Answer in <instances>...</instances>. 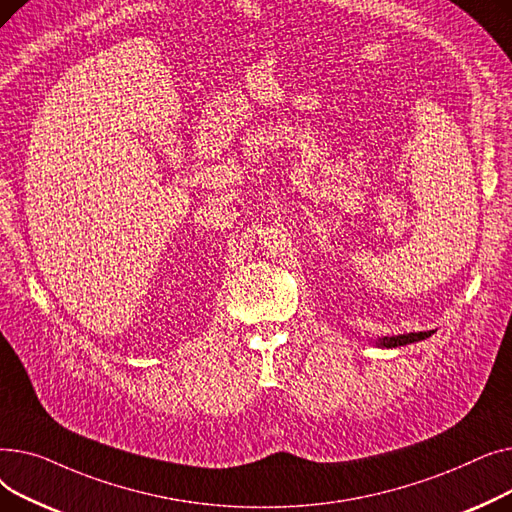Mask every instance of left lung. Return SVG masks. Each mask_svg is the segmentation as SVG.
I'll use <instances>...</instances> for the list:
<instances>
[{
	"label": "left lung",
	"instance_id": "left-lung-1",
	"mask_svg": "<svg viewBox=\"0 0 512 512\" xmlns=\"http://www.w3.org/2000/svg\"><path fill=\"white\" fill-rule=\"evenodd\" d=\"M434 334V330L429 332H411V334H398V336H384V338H378L375 340V344L378 346H386V348H396V346H405V344H411V342H419V340H425Z\"/></svg>",
	"mask_w": 512,
	"mask_h": 512
}]
</instances>
